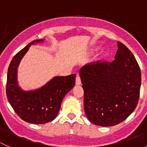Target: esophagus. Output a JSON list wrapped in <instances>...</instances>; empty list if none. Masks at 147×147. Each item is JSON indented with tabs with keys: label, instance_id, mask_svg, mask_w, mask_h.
Here are the masks:
<instances>
[{
	"label": "esophagus",
	"instance_id": "esophagus-1",
	"mask_svg": "<svg viewBox=\"0 0 147 147\" xmlns=\"http://www.w3.org/2000/svg\"><path fill=\"white\" fill-rule=\"evenodd\" d=\"M75 83H76L77 85H80V84H81V80H80V77L79 74H77L76 80H75Z\"/></svg>",
	"mask_w": 147,
	"mask_h": 147
}]
</instances>
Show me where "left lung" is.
Instances as JSON below:
<instances>
[{
  "instance_id": "obj_1",
  "label": "left lung",
  "mask_w": 147,
  "mask_h": 147,
  "mask_svg": "<svg viewBox=\"0 0 147 147\" xmlns=\"http://www.w3.org/2000/svg\"><path fill=\"white\" fill-rule=\"evenodd\" d=\"M112 62L83 66L80 76L86 116L101 127L117 125L134 112L139 98L141 70L134 55L118 41Z\"/></svg>"
}]
</instances>
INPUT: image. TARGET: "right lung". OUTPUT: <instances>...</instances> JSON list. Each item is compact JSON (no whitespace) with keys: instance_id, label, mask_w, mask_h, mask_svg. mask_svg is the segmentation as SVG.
I'll return each instance as SVG.
<instances>
[{"instance_id":"1","label":"right lung","mask_w":147,"mask_h":147,"mask_svg":"<svg viewBox=\"0 0 147 147\" xmlns=\"http://www.w3.org/2000/svg\"><path fill=\"white\" fill-rule=\"evenodd\" d=\"M44 40H33L19 51L12 59L8 69L7 98L16 113L24 121L35 124L53 121L60 111L61 102L75 84L76 75L54 77L39 89L24 91L18 86L17 71L21 59L29 47Z\"/></svg>"}]
</instances>
